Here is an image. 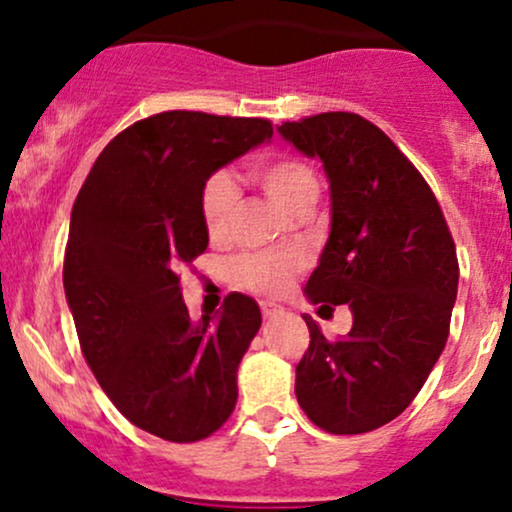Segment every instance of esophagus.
<instances>
[{
  "label": "esophagus",
  "mask_w": 512,
  "mask_h": 512,
  "mask_svg": "<svg viewBox=\"0 0 512 512\" xmlns=\"http://www.w3.org/2000/svg\"><path fill=\"white\" fill-rule=\"evenodd\" d=\"M260 308H262L264 320H274V317H279L281 313H284V308L276 303H260Z\"/></svg>",
  "instance_id": "34e87169"
}]
</instances>
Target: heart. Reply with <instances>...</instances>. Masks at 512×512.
Here are the masks:
<instances>
[{
  "mask_svg": "<svg viewBox=\"0 0 512 512\" xmlns=\"http://www.w3.org/2000/svg\"><path fill=\"white\" fill-rule=\"evenodd\" d=\"M250 175L279 207L296 216L313 209L320 199V175L301 158H272V161H264L252 168ZM238 197V185L228 173H216L204 182L199 209H202L204 228L211 238L226 236ZM301 267L303 255L296 250L243 252L231 262V276L240 289L262 293V296H276L291 284L293 274Z\"/></svg>",
  "mask_w": 512,
  "mask_h": 512,
  "instance_id": "b5f03b06",
  "label": "heart"
}]
</instances>
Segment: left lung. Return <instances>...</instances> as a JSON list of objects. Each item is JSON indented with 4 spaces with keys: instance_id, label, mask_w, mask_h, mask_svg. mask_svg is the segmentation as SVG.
Here are the masks:
<instances>
[{
    "instance_id": "obj_1",
    "label": "left lung",
    "mask_w": 512,
    "mask_h": 512,
    "mask_svg": "<svg viewBox=\"0 0 512 512\" xmlns=\"http://www.w3.org/2000/svg\"><path fill=\"white\" fill-rule=\"evenodd\" d=\"M276 129L320 158L330 180V238L305 296L354 315L334 342L303 315L298 404L327 433H368L409 407L443 354L460 279L455 243L428 182L373 122L320 113Z\"/></svg>"
}]
</instances>
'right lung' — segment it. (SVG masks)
Returning <instances> with one entry per match:
<instances>
[{"mask_svg": "<svg viewBox=\"0 0 512 512\" xmlns=\"http://www.w3.org/2000/svg\"><path fill=\"white\" fill-rule=\"evenodd\" d=\"M269 139L260 117L151 115L105 146L74 202L62 276L81 351L110 402L170 443L211 436L236 407L260 305L231 293L192 322L178 272L209 245L204 182Z\"/></svg>", "mask_w": 512, "mask_h": 512, "instance_id": "obj_1", "label": "right lung"}]
</instances>
